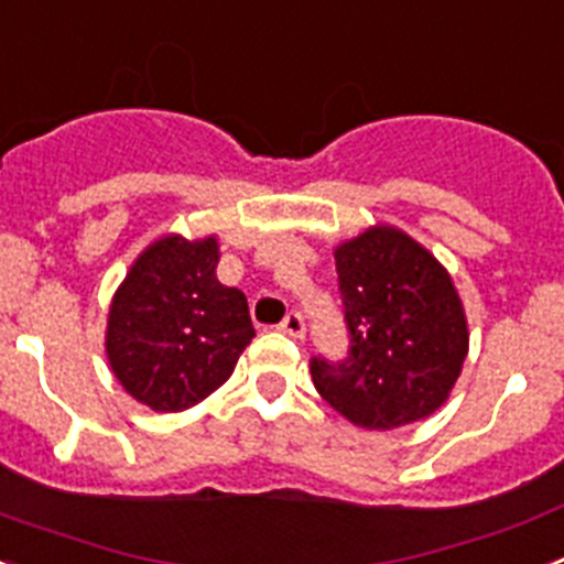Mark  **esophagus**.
I'll list each match as a JSON object with an SVG mask.
<instances>
[{"label":"esophagus","mask_w":564,"mask_h":564,"mask_svg":"<svg viewBox=\"0 0 564 564\" xmlns=\"http://www.w3.org/2000/svg\"><path fill=\"white\" fill-rule=\"evenodd\" d=\"M279 330L285 333V336H291V338H305V318L299 316L296 311L288 313V316L282 318V325H279Z\"/></svg>","instance_id":"esophagus-1"}]
</instances>
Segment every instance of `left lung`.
<instances>
[{
	"label": "left lung",
	"mask_w": 564,
	"mask_h": 564,
	"mask_svg": "<svg viewBox=\"0 0 564 564\" xmlns=\"http://www.w3.org/2000/svg\"><path fill=\"white\" fill-rule=\"evenodd\" d=\"M350 358H313L318 395L352 426L390 432L449 401L468 356L452 273L417 239L378 223L333 248Z\"/></svg>",
	"instance_id": "left-lung-1"
}]
</instances>
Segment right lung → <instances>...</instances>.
Wrapping results in <instances>:
<instances>
[{"label":"right lung","instance_id":"add662e5","mask_svg":"<svg viewBox=\"0 0 564 564\" xmlns=\"http://www.w3.org/2000/svg\"><path fill=\"white\" fill-rule=\"evenodd\" d=\"M214 234L149 242L109 302L107 361L127 395L154 412H183L220 390L257 336L248 299L217 279Z\"/></svg>","mask_w":564,"mask_h":564}]
</instances>
